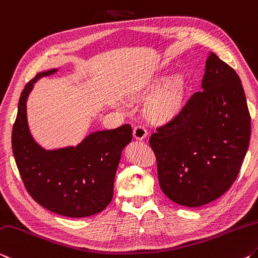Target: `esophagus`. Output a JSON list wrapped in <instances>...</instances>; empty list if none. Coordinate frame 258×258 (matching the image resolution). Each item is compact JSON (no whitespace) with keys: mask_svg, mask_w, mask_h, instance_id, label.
I'll return each mask as SVG.
<instances>
[{"mask_svg":"<svg viewBox=\"0 0 258 258\" xmlns=\"http://www.w3.org/2000/svg\"><path fill=\"white\" fill-rule=\"evenodd\" d=\"M147 136V130L145 129V126L143 125H136L134 128V137L137 139V141H143L145 137Z\"/></svg>","mask_w":258,"mask_h":258,"instance_id":"esophagus-1","label":"esophagus"}]
</instances>
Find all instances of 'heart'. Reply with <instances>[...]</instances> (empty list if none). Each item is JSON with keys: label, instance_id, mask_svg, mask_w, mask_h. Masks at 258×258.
<instances>
[{"label": "heart", "instance_id": "1", "mask_svg": "<svg viewBox=\"0 0 258 258\" xmlns=\"http://www.w3.org/2000/svg\"><path fill=\"white\" fill-rule=\"evenodd\" d=\"M181 108V84L177 79L170 80L159 88L146 104V112L152 120L168 121L175 117Z\"/></svg>", "mask_w": 258, "mask_h": 258}]
</instances>
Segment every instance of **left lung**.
Instances as JSON below:
<instances>
[{"instance_id": "obj_1", "label": "left lung", "mask_w": 258, "mask_h": 258, "mask_svg": "<svg viewBox=\"0 0 258 258\" xmlns=\"http://www.w3.org/2000/svg\"><path fill=\"white\" fill-rule=\"evenodd\" d=\"M201 88L150 138L162 192L189 208L209 204L231 187L250 141L241 80L213 52Z\"/></svg>"}]
</instances>
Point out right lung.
<instances>
[{
    "instance_id": "add662e5",
    "label": "right lung",
    "mask_w": 258,
    "mask_h": 258,
    "mask_svg": "<svg viewBox=\"0 0 258 258\" xmlns=\"http://www.w3.org/2000/svg\"><path fill=\"white\" fill-rule=\"evenodd\" d=\"M58 70L41 72L20 95L12 129V152L25 187L45 209L66 217H87L106 208L122 150L132 142V125L95 132L77 146L45 150L33 138L27 122V98L37 80Z\"/></svg>"
}]
</instances>
